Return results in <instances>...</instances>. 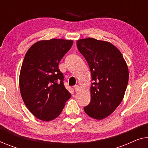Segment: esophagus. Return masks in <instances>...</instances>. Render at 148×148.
<instances>
[{"label":"esophagus","mask_w":148,"mask_h":148,"mask_svg":"<svg viewBox=\"0 0 148 148\" xmlns=\"http://www.w3.org/2000/svg\"><path fill=\"white\" fill-rule=\"evenodd\" d=\"M74 90H75V91H76V92H78V91H80V86H78V85L75 86H74Z\"/></svg>","instance_id":"34e87169"}]
</instances>
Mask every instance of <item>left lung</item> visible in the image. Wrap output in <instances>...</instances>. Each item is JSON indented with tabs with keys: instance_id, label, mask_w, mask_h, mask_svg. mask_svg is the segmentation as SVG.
Returning <instances> with one entry per match:
<instances>
[{
	"instance_id": "1",
	"label": "left lung",
	"mask_w": 148,
	"mask_h": 148,
	"mask_svg": "<svg viewBox=\"0 0 148 148\" xmlns=\"http://www.w3.org/2000/svg\"><path fill=\"white\" fill-rule=\"evenodd\" d=\"M91 72V101L84 108L86 114L102 120L120 105L128 83V68L122 53L112 43L88 38L76 42Z\"/></svg>"
}]
</instances>
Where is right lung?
Masks as SVG:
<instances>
[{"label":"right lung","mask_w":148,"mask_h":148,"mask_svg":"<svg viewBox=\"0 0 148 148\" xmlns=\"http://www.w3.org/2000/svg\"><path fill=\"white\" fill-rule=\"evenodd\" d=\"M72 44L71 40H40L26 53L19 76L20 91L26 106L39 120H54L71 97L64 86L58 64Z\"/></svg>","instance_id":"right-lung-1"}]
</instances>
